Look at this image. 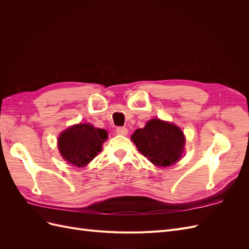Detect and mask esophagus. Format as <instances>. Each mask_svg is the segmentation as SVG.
I'll use <instances>...</instances> for the list:
<instances>
[{
  "mask_svg": "<svg viewBox=\"0 0 249 249\" xmlns=\"http://www.w3.org/2000/svg\"><path fill=\"white\" fill-rule=\"evenodd\" d=\"M116 133L118 135H126L127 134V129L124 126H118L116 129Z\"/></svg>",
  "mask_w": 249,
  "mask_h": 249,
  "instance_id": "1",
  "label": "esophagus"
}]
</instances>
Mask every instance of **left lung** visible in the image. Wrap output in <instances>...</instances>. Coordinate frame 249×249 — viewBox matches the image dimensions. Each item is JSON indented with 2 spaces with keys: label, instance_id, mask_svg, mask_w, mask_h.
<instances>
[{
  "label": "left lung",
  "instance_id": "left-lung-1",
  "mask_svg": "<svg viewBox=\"0 0 249 249\" xmlns=\"http://www.w3.org/2000/svg\"><path fill=\"white\" fill-rule=\"evenodd\" d=\"M131 138L143 156L161 167L178 162L185 145L184 133L177 125L160 119L149 120Z\"/></svg>",
  "mask_w": 249,
  "mask_h": 249
}]
</instances>
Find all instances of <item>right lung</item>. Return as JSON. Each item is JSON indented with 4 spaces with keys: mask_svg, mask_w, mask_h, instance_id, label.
Here are the masks:
<instances>
[{
    "mask_svg": "<svg viewBox=\"0 0 249 249\" xmlns=\"http://www.w3.org/2000/svg\"><path fill=\"white\" fill-rule=\"evenodd\" d=\"M107 131L89 124L72 125L61 133L58 140L59 152L63 159L78 167H84L102 150Z\"/></svg>",
    "mask_w": 249,
    "mask_h": 249,
    "instance_id": "obj_1",
    "label": "right lung"
}]
</instances>
